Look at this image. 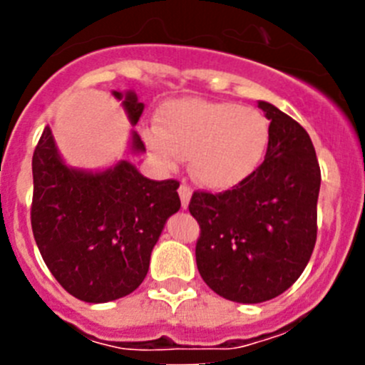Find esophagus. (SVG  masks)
<instances>
[{"label": "esophagus", "instance_id": "obj_1", "mask_svg": "<svg viewBox=\"0 0 365 365\" xmlns=\"http://www.w3.org/2000/svg\"><path fill=\"white\" fill-rule=\"evenodd\" d=\"M178 194H180V201H182V206L183 208H187V205H189L190 201V196H192V189H190V185L182 183L178 189Z\"/></svg>", "mask_w": 365, "mask_h": 365}]
</instances>
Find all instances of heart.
<instances>
[{
	"label": "heart",
	"instance_id": "b5f03b06",
	"mask_svg": "<svg viewBox=\"0 0 365 365\" xmlns=\"http://www.w3.org/2000/svg\"><path fill=\"white\" fill-rule=\"evenodd\" d=\"M160 128L143 132L150 152L164 168L189 157L192 176L208 189L245 182L263 162L270 123L254 108L200 98L171 102L160 113Z\"/></svg>",
	"mask_w": 365,
	"mask_h": 365
}]
</instances>
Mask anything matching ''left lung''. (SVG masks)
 Listing matches in <instances>:
<instances>
[{
	"label": "left lung",
	"mask_w": 365,
	"mask_h": 365,
	"mask_svg": "<svg viewBox=\"0 0 365 365\" xmlns=\"http://www.w3.org/2000/svg\"><path fill=\"white\" fill-rule=\"evenodd\" d=\"M270 143L259 168L224 192L196 190L189 212L200 224L196 263L217 295L259 304L284 293L311 259L322 183L311 138L268 102Z\"/></svg>",
	"instance_id": "obj_1"
}]
</instances>
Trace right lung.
I'll use <instances>...</instances> for the list:
<instances>
[{"mask_svg":"<svg viewBox=\"0 0 365 365\" xmlns=\"http://www.w3.org/2000/svg\"><path fill=\"white\" fill-rule=\"evenodd\" d=\"M123 101L135 125L143 102ZM132 150L145 143L132 132ZM31 230L47 268L72 297L90 304L116 300L139 288L164 224L180 210L176 180H150L130 162L86 173L65 165L53 132L43 128L33 152Z\"/></svg>","mask_w":365,"mask_h":365,"instance_id":"1","label":"right lung"}]
</instances>
